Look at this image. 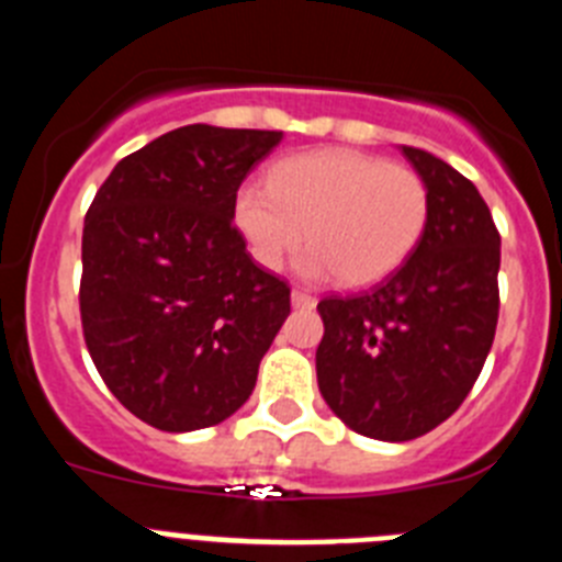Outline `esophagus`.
<instances>
[{
  "label": "esophagus",
  "mask_w": 562,
  "mask_h": 562,
  "mask_svg": "<svg viewBox=\"0 0 562 562\" xmlns=\"http://www.w3.org/2000/svg\"><path fill=\"white\" fill-rule=\"evenodd\" d=\"M315 304H317V297L312 295V292L292 290V306H297V310H312Z\"/></svg>",
  "instance_id": "1"
}]
</instances>
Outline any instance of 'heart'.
I'll use <instances>...</instances> for the list:
<instances>
[{
	"mask_svg": "<svg viewBox=\"0 0 562 562\" xmlns=\"http://www.w3.org/2000/svg\"><path fill=\"white\" fill-rule=\"evenodd\" d=\"M430 220V193L408 166L351 148H317L276 162L267 186L236 196V225L250 252L278 270L304 245L301 272L346 286L374 284L416 250Z\"/></svg>",
	"mask_w": 562,
	"mask_h": 562,
	"instance_id": "obj_1",
	"label": "heart"
}]
</instances>
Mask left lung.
Here are the masks:
<instances>
[{
	"label": "left lung",
	"mask_w": 562,
	"mask_h": 562,
	"mask_svg": "<svg viewBox=\"0 0 562 562\" xmlns=\"http://www.w3.org/2000/svg\"><path fill=\"white\" fill-rule=\"evenodd\" d=\"M430 193L425 236L394 272L317 312V389L355 434L425 436L479 380L498 326L501 236L479 188L456 168L402 146Z\"/></svg>",
	"instance_id": "1"
}]
</instances>
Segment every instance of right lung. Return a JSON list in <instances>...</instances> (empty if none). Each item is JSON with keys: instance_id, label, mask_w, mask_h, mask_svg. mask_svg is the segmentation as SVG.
Instances as JSON below:
<instances>
[{"instance_id": "right-lung-1", "label": "right lung", "mask_w": 562, "mask_h": 562, "mask_svg": "<svg viewBox=\"0 0 562 562\" xmlns=\"http://www.w3.org/2000/svg\"><path fill=\"white\" fill-rule=\"evenodd\" d=\"M281 132L193 123L123 157L83 220L81 326L98 374L168 434L220 425L256 389L290 315L233 225L236 193Z\"/></svg>"}]
</instances>
